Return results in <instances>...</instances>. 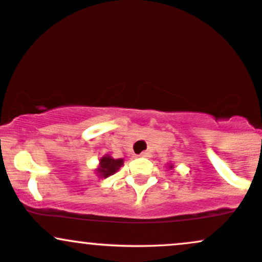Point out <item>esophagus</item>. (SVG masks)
I'll list each match as a JSON object with an SVG mask.
<instances>
[{"mask_svg":"<svg viewBox=\"0 0 262 262\" xmlns=\"http://www.w3.org/2000/svg\"><path fill=\"white\" fill-rule=\"evenodd\" d=\"M139 156H140V158H150V152L149 151H143Z\"/></svg>","mask_w":262,"mask_h":262,"instance_id":"34e87169","label":"esophagus"}]
</instances>
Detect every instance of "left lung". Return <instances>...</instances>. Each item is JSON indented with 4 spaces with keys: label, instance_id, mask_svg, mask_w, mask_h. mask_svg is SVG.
Here are the masks:
<instances>
[{
    "label": "left lung",
    "instance_id": "8db88e82",
    "mask_svg": "<svg viewBox=\"0 0 262 262\" xmlns=\"http://www.w3.org/2000/svg\"><path fill=\"white\" fill-rule=\"evenodd\" d=\"M169 166H170V169H173V165H171V164H170Z\"/></svg>",
    "mask_w": 262,
    "mask_h": 262
}]
</instances>
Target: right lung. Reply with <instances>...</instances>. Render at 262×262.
Masks as SVG:
<instances>
[{"mask_svg": "<svg viewBox=\"0 0 262 262\" xmlns=\"http://www.w3.org/2000/svg\"><path fill=\"white\" fill-rule=\"evenodd\" d=\"M123 159H113L111 155H103L100 159V162H98V166L96 169V173H97L98 177H106L114 175L123 165Z\"/></svg>", "mask_w": 262, "mask_h": 262, "instance_id": "right-lung-1", "label": "right lung"}]
</instances>
